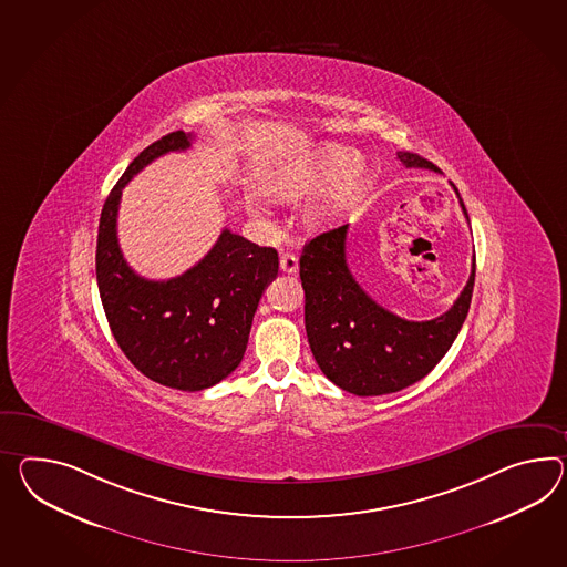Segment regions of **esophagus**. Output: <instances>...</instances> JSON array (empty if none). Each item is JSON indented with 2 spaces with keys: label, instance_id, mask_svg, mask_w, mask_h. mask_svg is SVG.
I'll return each mask as SVG.
<instances>
[{
  "label": "esophagus",
  "instance_id": "obj_1",
  "mask_svg": "<svg viewBox=\"0 0 567 567\" xmlns=\"http://www.w3.org/2000/svg\"><path fill=\"white\" fill-rule=\"evenodd\" d=\"M280 270L282 272H287V275H295L297 270H299V260H297V256L295 254H282L280 256Z\"/></svg>",
  "mask_w": 567,
  "mask_h": 567
}]
</instances>
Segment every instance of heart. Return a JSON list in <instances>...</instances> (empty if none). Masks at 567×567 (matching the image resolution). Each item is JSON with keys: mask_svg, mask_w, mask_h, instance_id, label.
<instances>
[{"mask_svg": "<svg viewBox=\"0 0 567 567\" xmlns=\"http://www.w3.org/2000/svg\"><path fill=\"white\" fill-rule=\"evenodd\" d=\"M359 155L352 150H344L338 145L321 147L318 152L309 153L305 157H297L289 164L278 167L272 178L266 184V190L282 203H297L311 194H318L342 173L343 176L336 183L316 207L309 210V221L313 225H328L348 208L354 205L364 186V169L354 166ZM351 169L348 171L347 167Z\"/></svg>", "mask_w": 567, "mask_h": 567, "instance_id": "1", "label": "heart"}]
</instances>
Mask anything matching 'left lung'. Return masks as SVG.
<instances>
[{
	"mask_svg": "<svg viewBox=\"0 0 567 567\" xmlns=\"http://www.w3.org/2000/svg\"><path fill=\"white\" fill-rule=\"evenodd\" d=\"M398 159L405 167L441 172L417 153L400 152ZM458 203L467 217L461 196ZM346 237L348 225H342L305 244L299 275L307 340L333 385L360 398L395 393L424 379L455 342L470 311L475 254L470 280L453 307L439 318L410 321L386 311L354 280L346 262Z\"/></svg>",
	"mask_w": 567,
	"mask_h": 567,
	"instance_id": "8db88e82",
	"label": "left lung"
}]
</instances>
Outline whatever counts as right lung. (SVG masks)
Masks as SVG:
<instances>
[{
	"instance_id": "1",
	"label": "right lung",
	"mask_w": 567,
	"mask_h": 567,
	"mask_svg": "<svg viewBox=\"0 0 567 567\" xmlns=\"http://www.w3.org/2000/svg\"><path fill=\"white\" fill-rule=\"evenodd\" d=\"M190 143L193 135L176 131L138 153L104 203L96 246L97 289L114 340L141 373L181 391L208 389L234 373L264 289L278 275L277 249L229 229L181 277L147 280L126 264L116 237L123 188L153 159Z\"/></svg>"
}]
</instances>
